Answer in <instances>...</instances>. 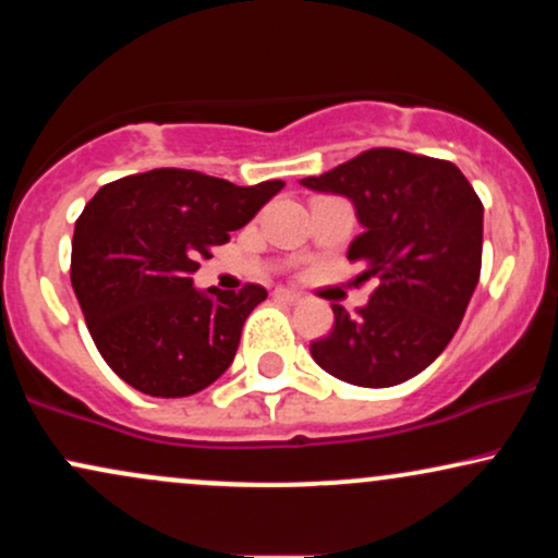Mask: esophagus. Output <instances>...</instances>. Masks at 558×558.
I'll use <instances>...</instances> for the list:
<instances>
[{
  "instance_id": "1",
  "label": "esophagus",
  "mask_w": 558,
  "mask_h": 558,
  "mask_svg": "<svg viewBox=\"0 0 558 558\" xmlns=\"http://www.w3.org/2000/svg\"><path fill=\"white\" fill-rule=\"evenodd\" d=\"M275 299L286 301V304H299V301H301V293H296V291H288V288H275Z\"/></svg>"
}]
</instances>
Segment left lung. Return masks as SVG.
<instances>
[{"label": "left lung", "mask_w": 558, "mask_h": 558, "mask_svg": "<svg viewBox=\"0 0 558 558\" xmlns=\"http://www.w3.org/2000/svg\"><path fill=\"white\" fill-rule=\"evenodd\" d=\"M301 185L351 198L362 233L349 259L356 280H375L354 317L332 306L336 325L310 351L325 373L362 388L399 386L438 360L480 280L483 202L448 159L369 149Z\"/></svg>", "instance_id": "left-lung-1"}]
</instances>
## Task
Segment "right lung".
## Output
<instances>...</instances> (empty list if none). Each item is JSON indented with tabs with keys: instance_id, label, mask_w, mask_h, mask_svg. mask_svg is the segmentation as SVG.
<instances>
[{
	"instance_id": "1",
	"label": "right lung",
	"mask_w": 558,
	"mask_h": 558,
	"mask_svg": "<svg viewBox=\"0 0 558 558\" xmlns=\"http://www.w3.org/2000/svg\"><path fill=\"white\" fill-rule=\"evenodd\" d=\"M283 185L159 168L96 191L75 220L70 283L96 349L128 386L181 399L230 367L267 291H196L191 275Z\"/></svg>"
}]
</instances>
